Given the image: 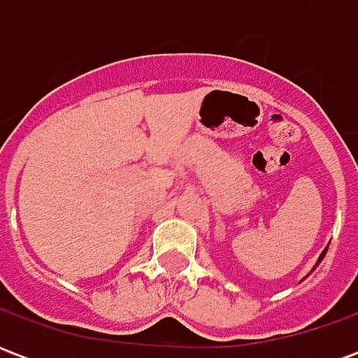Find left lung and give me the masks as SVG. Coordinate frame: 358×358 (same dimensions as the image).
<instances>
[{
    "mask_svg": "<svg viewBox=\"0 0 358 358\" xmlns=\"http://www.w3.org/2000/svg\"><path fill=\"white\" fill-rule=\"evenodd\" d=\"M324 255H326V249H324V251H322V255H320V259H318V263H320V261H322ZM318 263H316V264H318Z\"/></svg>",
    "mask_w": 358,
    "mask_h": 358,
    "instance_id": "8db88e82",
    "label": "left lung"
}]
</instances>
